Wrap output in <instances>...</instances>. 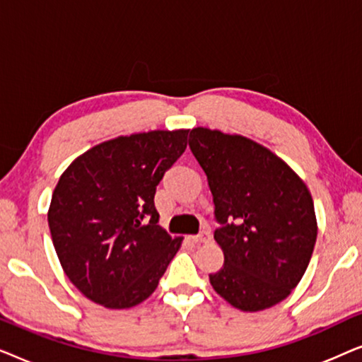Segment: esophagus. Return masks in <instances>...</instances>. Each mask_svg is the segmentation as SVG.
Returning a JSON list of instances; mask_svg holds the SVG:
<instances>
[{
	"label": "esophagus",
	"instance_id": "34e87169",
	"mask_svg": "<svg viewBox=\"0 0 362 362\" xmlns=\"http://www.w3.org/2000/svg\"><path fill=\"white\" fill-rule=\"evenodd\" d=\"M191 240L194 242V244H207V242L211 240V234L209 232H201L199 235L191 237Z\"/></svg>",
	"mask_w": 362,
	"mask_h": 362
}]
</instances>
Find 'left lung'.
Returning a JSON list of instances; mask_svg holds the SVG:
<instances>
[{
  "label": "left lung",
  "instance_id": "1",
  "mask_svg": "<svg viewBox=\"0 0 362 362\" xmlns=\"http://www.w3.org/2000/svg\"><path fill=\"white\" fill-rule=\"evenodd\" d=\"M189 146L224 224L214 234L224 267L209 275L212 288L240 311L280 303L300 284L315 249L318 224L308 187L250 138L197 127Z\"/></svg>",
  "mask_w": 362,
  "mask_h": 362
}]
</instances>
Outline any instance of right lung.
Instances as JSON below:
<instances>
[{"mask_svg":"<svg viewBox=\"0 0 362 362\" xmlns=\"http://www.w3.org/2000/svg\"><path fill=\"white\" fill-rule=\"evenodd\" d=\"M189 130L117 136L82 153L52 192L47 222L62 270L110 310L140 305L182 244L158 224L156 186L186 150ZM151 217L148 225L141 221Z\"/></svg>","mask_w":362,"mask_h":362,"instance_id":"right-lung-1","label":"right lung"}]
</instances>
